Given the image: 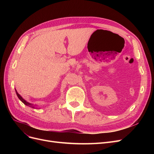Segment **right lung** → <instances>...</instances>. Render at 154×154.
I'll return each instance as SVG.
<instances>
[{
  "label": "right lung",
  "instance_id": "add662e5",
  "mask_svg": "<svg viewBox=\"0 0 154 154\" xmlns=\"http://www.w3.org/2000/svg\"><path fill=\"white\" fill-rule=\"evenodd\" d=\"M15 91H16V94H17V96H18V98H19V100L22 102L23 103H24V105H27V106H29V107H32V108H33V109H35V105H33L32 104H31V103H29V102H27V101H26L25 100H24L22 97V96L18 94V93L17 92V91H16V89H15Z\"/></svg>",
  "mask_w": 154,
  "mask_h": 154
}]
</instances>
